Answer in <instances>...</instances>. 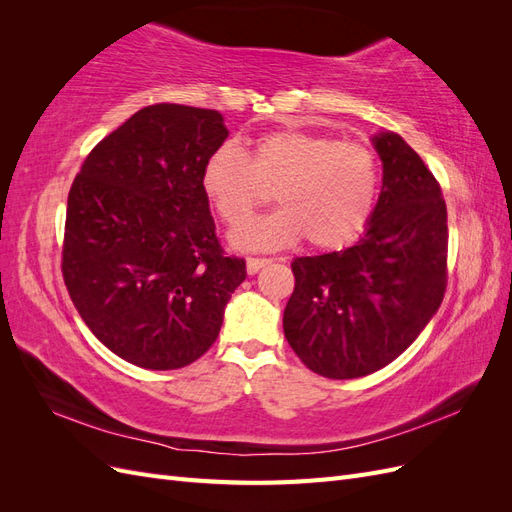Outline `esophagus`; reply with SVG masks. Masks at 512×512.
<instances>
[{
    "label": "esophagus",
    "instance_id": "esophagus-1",
    "mask_svg": "<svg viewBox=\"0 0 512 512\" xmlns=\"http://www.w3.org/2000/svg\"><path fill=\"white\" fill-rule=\"evenodd\" d=\"M269 262H271L269 258H254V256H250V258H247V273L254 275V273H258L262 267H267Z\"/></svg>",
    "mask_w": 512,
    "mask_h": 512
}]
</instances>
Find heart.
<instances>
[{
  "label": "heart",
  "instance_id": "heart-1",
  "mask_svg": "<svg viewBox=\"0 0 512 512\" xmlns=\"http://www.w3.org/2000/svg\"><path fill=\"white\" fill-rule=\"evenodd\" d=\"M380 164L363 143L331 134L277 130L245 153L222 145L207 160L203 190L226 226H239L269 200L280 209L239 228V247H284L303 237L318 250H342L359 239L376 209Z\"/></svg>",
  "mask_w": 512,
  "mask_h": 512
}]
</instances>
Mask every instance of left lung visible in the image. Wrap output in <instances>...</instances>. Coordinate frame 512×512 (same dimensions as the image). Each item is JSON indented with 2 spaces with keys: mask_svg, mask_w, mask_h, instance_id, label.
<instances>
[{
  "mask_svg": "<svg viewBox=\"0 0 512 512\" xmlns=\"http://www.w3.org/2000/svg\"><path fill=\"white\" fill-rule=\"evenodd\" d=\"M382 190L365 235L344 252L292 260L284 333L314 374L350 380L393 363L446 292L448 226L440 183L395 132L374 138Z\"/></svg>",
  "mask_w": 512,
  "mask_h": 512,
  "instance_id": "left-lung-1",
  "label": "left lung"
}]
</instances>
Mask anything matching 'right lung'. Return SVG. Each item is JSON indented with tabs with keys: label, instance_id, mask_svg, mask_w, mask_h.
Instances as JSON below:
<instances>
[{
	"label": "right lung",
	"instance_id": "obj_1",
	"mask_svg": "<svg viewBox=\"0 0 512 512\" xmlns=\"http://www.w3.org/2000/svg\"><path fill=\"white\" fill-rule=\"evenodd\" d=\"M226 136L211 108L151 104L104 136L72 181L61 275L91 333L132 365L200 359L245 280V260L224 252L203 190Z\"/></svg>",
	"mask_w": 512,
	"mask_h": 512
}]
</instances>
